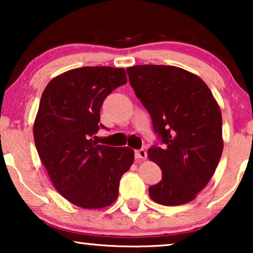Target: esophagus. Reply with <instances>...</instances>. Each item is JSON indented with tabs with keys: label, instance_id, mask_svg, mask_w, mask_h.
Listing matches in <instances>:
<instances>
[{
	"label": "esophagus",
	"instance_id": "esophagus-1",
	"mask_svg": "<svg viewBox=\"0 0 253 253\" xmlns=\"http://www.w3.org/2000/svg\"><path fill=\"white\" fill-rule=\"evenodd\" d=\"M146 157H147L146 151L143 150V148L134 151V158H136L137 160H144V159H146Z\"/></svg>",
	"mask_w": 253,
	"mask_h": 253
}]
</instances>
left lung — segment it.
<instances>
[{"mask_svg":"<svg viewBox=\"0 0 253 253\" xmlns=\"http://www.w3.org/2000/svg\"><path fill=\"white\" fill-rule=\"evenodd\" d=\"M126 72L162 145L147 151L162 170L161 181L148 189L150 197L167 206L191 202L210 182L222 154L219 105L198 76L181 68L147 64Z\"/></svg>","mask_w":253,"mask_h":253,"instance_id":"8db88e82","label":"left lung"}]
</instances>
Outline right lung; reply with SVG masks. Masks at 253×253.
Here are the masks:
<instances>
[{"label": "right lung", "mask_w": 253, "mask_h": 253, "mask_svg": "<svg viewBox=\"0 0 253 253\" xmlns=\"http://www.w3.org/2000/svg\"><path fill=\"white\" fill-rule=\"evenodd\" d=\"M126 83L124 69L84 67L57 76L41 95L33 136L38 154L60 195L83 209L115 202L121 177L133 162L130 147L98 145L100 109Z\"/></svg>", "instance_id": "1"}]
</instances>
